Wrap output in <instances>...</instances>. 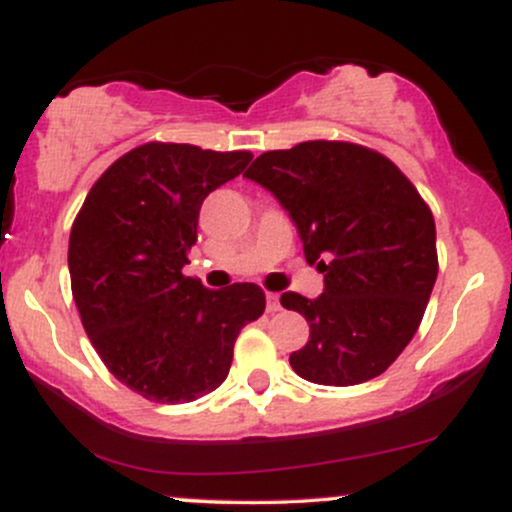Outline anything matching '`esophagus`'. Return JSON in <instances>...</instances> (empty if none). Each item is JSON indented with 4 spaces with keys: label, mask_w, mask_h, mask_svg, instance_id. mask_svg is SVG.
Wrapping results in <instances>:
<instances>
[{
    "label": "esophagus",
    "mask_w": 512,
    "mask_h": 512,
    "mask_svg": "<svg viewBox=\"0 0 512 512\" xmlns=\"http://www.w3.org/2000/svg\"><path fill=\"white\" fill-rule=\"evenodd\" d=\"M281 308L279 293H267V313H276Z\"/></svg>",
    "instance_id": "obj_1"
}]
</instances>
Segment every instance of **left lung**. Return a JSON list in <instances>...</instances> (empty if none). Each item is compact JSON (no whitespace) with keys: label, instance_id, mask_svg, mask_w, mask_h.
I'll return each mask as SVG.
<instances>
[{"label":"left lung","instance_id":"8db88e82","mask_svg":"<svg viewBox=\"0 0 512 512\" xmlns=\"http://www.w3.org/2000/svg\"><path fill=\"white\" fill-rule=\"evenodd\" d=\"M289 211L325 291L281 293L310 339L289 356L317 385H358L395 363L421 325L438 276L436 221L390 158L351 142L267 151L245 170Z\"/></svg>","mask_w":512,"mask_h":512}]
</instances>
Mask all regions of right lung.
I'll return each instance as SVG.
<instances>
[{
    "mask_svg": "<svg viewBox=\"0 0 512 512\" xmlns=\"http://www.w3.org/2000/svg\"><path fill=\"white\" fill-rule=\"evenodd\" d=\"M250 158L142 144L105 170L76 214L69 276L81 325L105 368L151 402H195L216 390L240 330L264 313L260 286L211 291L182 274L202 202Z\"/></svg>",
    "mask_w": 512,
    "mask_h": 512,
    "instance_id": "add662e5",
    "label": "right lung"
}]
</instances>
